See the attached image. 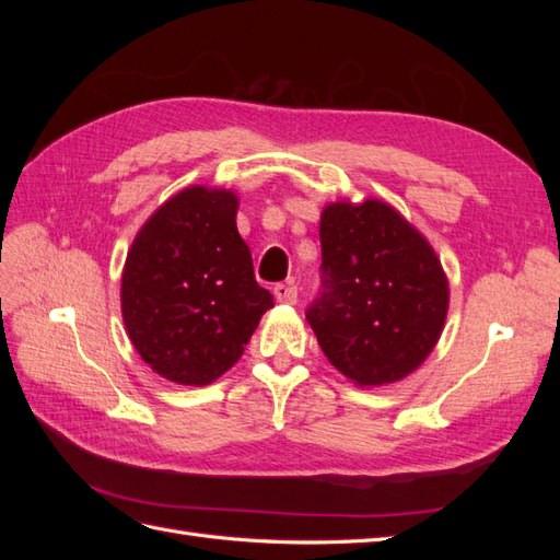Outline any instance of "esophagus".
<instances>
[{
	"mask_svg": "<svg viewBox=\"0 0 560 560\" xmlns=\"http://www.w3.org/2000/svg\"><path fill=\"white\" fill-rule=\"evenodd\" d=\"M273 294H276V299H278L280 303H287V306H294L296 299H299V290H296V287H294V284H284V282H280V284L273 287Z\"/></svg>",
	"mask_w": 560,
	"mask_h": 560,
	"instance_id": "1",
	"label": "esophagus"
}]
</instances>
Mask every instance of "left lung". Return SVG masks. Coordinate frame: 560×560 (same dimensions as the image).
I'll use <instances>...</instances> for the list:
<instances>
[{"label": "left lung", "mask_w": 560, "mask_h": 560, "mask_svg": "<svg viewBox=\"0 0 560 560\" xmlns=\"http://www.w3.org/2000/svg\"><path fill=\"white\" fill-rule=\"evenodd\" d=\"M319 245L322 292L306 319L322 352L362 387L409 376L448 313V280L432 245L374 198L322 210Z\"/></svg>", "instance_id": "1"}]
</instances>
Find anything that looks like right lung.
Wrapping results in <instances>:
<instances>
[{
    "label": "right lung",
    "instance_id": "1",
    "mask_svg": "<svg viewBox=\"0 0 560 560\" xmlns=\"http://www.w3.org/2000/svg\"><path fill=\"white\" fill-rule=\"evenodd\" d=\"M235 214L233 191L189 186L149 217L126 257V331L140 358L177 385L217 381L273 308Z\"/></svg>",
    "mask_w": 560,
    "mask_h": 560
}]
</instances>
